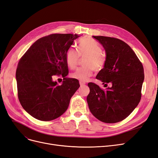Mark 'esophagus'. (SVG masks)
Instances as JSON below:
<instances>
[{"instance_id": "1", "label": "esophagus", "mask_w": 158, "mask_h": 158, "mask_svg": "<svg viewBox=\"0 0 158 158\" xmlns=\"http://www.w3.org/2000/svg\"><path fill=\"white\" fill-rule=\"evenodd\" d=\"M85 84V82H82V81H80V86H83V85H84Z\"/></svg>"}]
</instances>
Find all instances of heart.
I'll use <instances>...</instances> for the list:
<instances>
[{
    "label": "heart",
    "instance_id": "heart-1",
    "mask_svg": "<svg viewBox=\"0 0 158 158\" xmlns=\"http://www.w3.org/2000/svg\"><path fill=\"white\" fill-rule=\"evenodd\" d=\"M78 49V52L74 48L67 51L66 61L69 68L74 69L78 63L80 56H86L84 63L85 67L76 69L70 74L73 78L85 82L92 76L93 69L99 71L103 68L106 59L101 54L102 47L94 40L89 38L82 39L79 41Z\"/></svg>",
    "mask_w": 158,
    "mask_h": 158
}]
</instances>
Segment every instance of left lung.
<instances>
[{
    "mask_svg": "<svg viewBox=\"0 0 158 158\" xmlns=\"http://www.w3.org/2000/svg\"><path fill=\"white\" fill-rule=\"evenodd\" d=\"M93 37L102 45L106 55L103 69L96 78L105 85L111 83V87L103 90L97 84L88 83V105L98 120L115 123L126 118L139 103L144 80V69L126 43L113 37Z\"/></svg>",
    "mask_w": 158,
    "mask_h": 158,
    "instance_id": "8db88e82",
    "label": "left lung"
}]
</instances>
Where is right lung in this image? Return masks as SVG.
<instances>
[{
  "mask_svg": "<svg viewBox=\"0 0 158 158\" xmlns=\"http://www.w3.org/2000/svg\"><path fill=\"white\" fill-rule=\"evenodd\" d=\"M78 34L55 33L37 40L19 61L16 73L18 99L31 116L44 121L61 116L79 87L78 80L67 78L66 54ZM62 74L63 83L53 80Z\"/></svg>",
  "mask_w": 158,
  "mask_h": 158,
  "instance_id": "add662e5",
  "label": "right lung"
}]
</instances>
